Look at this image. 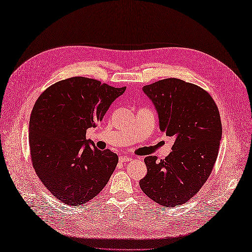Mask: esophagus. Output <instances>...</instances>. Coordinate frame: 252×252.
<instances>
[{
    "label": "esophagus",
    "mask_w": 252,
    "mask_h": 252,
    "mask_svg": "<svg viewBox=\"0 0 252 252\" xmlns=\"http://www.w3.org/2000/svg\"><path fill=\"white\" fill-rule=\"evenodd\" d=\"M120 162H128V161H130V158L129 157H126V156H121L120 158Z\"/></svg>",
    "instance_id": "34e87169"
}]
</instances>
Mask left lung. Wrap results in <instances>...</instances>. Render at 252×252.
Instances as JSON below:
<instances>
[{"label":"left lung","mask_w":252,"mask_h":252,"mask_svg":"<svg viewBox=\"0 0 252 252\" xmlns=\"http://www.w3.org/2000/svg\"><path fill=\"white\" fill-rule=\"evenodd\" d=\"M158 111L159 129L174 143L165 159H144L147 174L140 187L149 199L174 207L199 192L216 164L222 123L216 102L203 88L180 79L143 87Z\"/></svg>","instance_id":"left-lung-1"}]
</instances>
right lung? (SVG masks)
<instances>
[{
  "label": "right lung",
  "mask_w": 252,
  "mask_h": 252,
  "mask_svg": "<svg viewBox=\"0 0 252 252\" xmlns=\"http://www.w3.org/2000/svg\"><path fill=\"white\" fill-rule=\"evenodd\" d=\"M125 90L73 77L53 84L36 100L29 121L30 156L36 175L60 202L85 204L108 183L119 158L98 150L86 140V130Z\"/></svg>",
  "instance_id": "add662e5"
}]
</instances>
